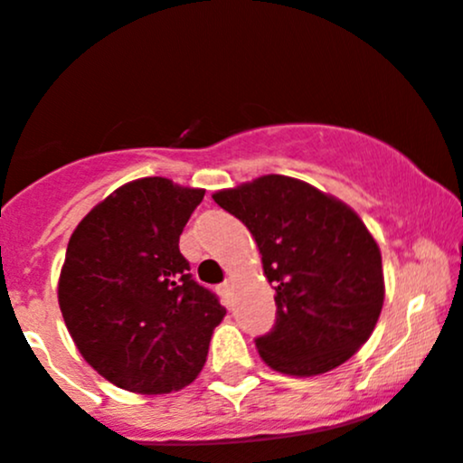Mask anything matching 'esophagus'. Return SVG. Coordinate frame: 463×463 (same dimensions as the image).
<instances>
[{"mask_svg":"<svg viewBox=\"0 0 463 463\" xmlns=\"http://www.w3.org/2000/svg\"><path fill=\"white\" fill-rule=\"evenodd\" d=\"M221 293L225 295V298H230V295H232V279H225V282L221 284Z\"/></svg>","mask_w":463,"mask_h":463,"instance_id":"obj_1","label":"esophagus"}]
</instances>
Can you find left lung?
<instances>
[{
	"mask_svg": "<svg viewBox=\"0 0 463 463\" xmlns=\"http://www.w3.org/2000/svg\"><path fill=\"white\" fill-rule=\"evenodd\" d=\"M212 199L247 225L275 288L262 361L290 376L339 367L370 339L385 299L381 249L354 210L310 184L267 175Z\"/></svg>",
	"mask_w": 463,
	"mask_h": 463,
	"instance_id": "1",
	"label": "left lung"
}]
</instances>
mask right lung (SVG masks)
Segmentation results:
<instances>
[{
	"label": "right lung",
	"mask_w": 463,
	"mask_h": 463,
	"mask_svg": "<svg viewBox=\"0 0 463 463\" xmlns=\"http://www.w3.org/2000/svg\"><path fill=\"white\" fill-rule=\"evenodd\" d=\"M205 190L164 176L131 181L78 222L59 306L82 358L119 389L168 393L203 370L227 310L181 256L179 236Z\"/></svg>",
	"instance_id": "right-lung-1"
}]
</instances>
